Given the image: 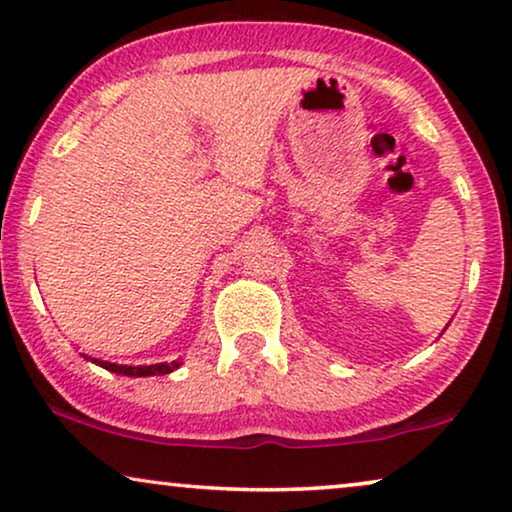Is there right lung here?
I'll list each match as a JSON object with an SVG mask.
<instances>
[{"label": "right lung", "instance_id": "obj_1", "mask_svg": "<svg viewBox=\"0 0 512 512\" xmlns=\"http://www.w3.org/2000/svg\"><path fill=\"white\" fill-rule=\"evenodd\" d=\"M97 366L111 370L116 375H128V377H149V375H167L172 370H177L181 366V361H172V363H153V366H118V363H109V361H100V359H90Z\"/></svg>", "mask_w": 512, "mask_h": 512}]
</instances>
